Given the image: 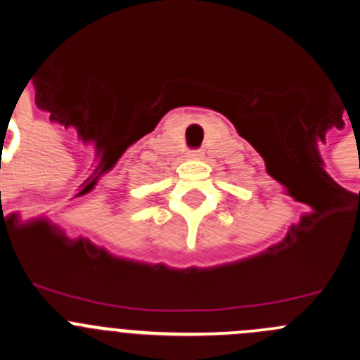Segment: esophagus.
<instances>
[{"label": "esophagus", "instance_id": "34e87169", "mask_svg": "<svg viewBox=\"0 0 360 360\" xmlns=\"http://www.w3.org/2000/svg\"><path fill=\"white\" fill-rule=\"evenodd\" d=\"M202 157H203V151H200V149L187 153V158H191V160H200Z\"/></svg>", "mask_w": 360, "mask_h": 360}]
</instances>
